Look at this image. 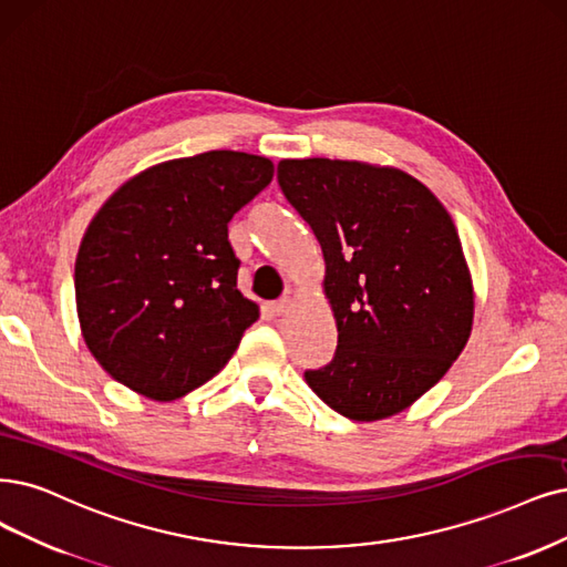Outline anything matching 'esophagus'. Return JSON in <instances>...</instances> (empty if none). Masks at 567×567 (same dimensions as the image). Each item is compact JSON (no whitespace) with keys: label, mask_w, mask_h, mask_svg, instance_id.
Listing matches in <instances>:
<instances>
[{"label":"esophagus","mask_w":567,"mask_h":567,"mask_svg":"<svg viewBox=\"0 0 567 567\" xmlns=\"http://www.w3.org/2000/svg\"><path fill=\"white\" fill-rule=\"evenodd\" d=\"M266 308H268V312H270L272 318H280V316H285V312L291 308V299H289V297H282V299H278V301L268 303Z\"/></svg>","instance_id":"obj_1"}]
</instances>
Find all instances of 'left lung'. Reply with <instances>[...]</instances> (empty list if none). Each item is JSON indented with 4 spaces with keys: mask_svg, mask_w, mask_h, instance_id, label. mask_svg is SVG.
I'll list each match as a JSON object with an SVG mask.
<instances>
[{
    "mask_svg": "<svg viewBox=\"0 0 567 567\" xmlns=\"http://www.w3.org/2000/svg\"><path fill=\"white\" fill-rule=\"evenodd\" d=\"M278 182L322 247L339 329L333 360L306 371V383L350 421L402 413L444 379L472 333L474 285L451 215L392 165L282 158Z\"/></svg>",
    "mask_w": 567,
    "mask_h": 567,
    "instance_id": "left-lung-1",
    "label": "left lung"
}]
</instances>
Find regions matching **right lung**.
I'll return each instance as SVG.
<instances>
[{
  "label": "right lung",
  "mask_w": 567,
  "mask_h": 567,
  "mask_svg": "<svg viewBox=\"0 0 567 567\" xmlns=\"http://www.w3.org/2000/svg\"><path fill=\"white\" fill-rule=\"evenodd\" d=\"M276 165L245 152L156 163L102 203L79 245L81 337L114 381L175 402L234 358L259 306L238 287L228 221Z\"/></svg>",
  "instance_id": "add662e5"
}]
</instances>
